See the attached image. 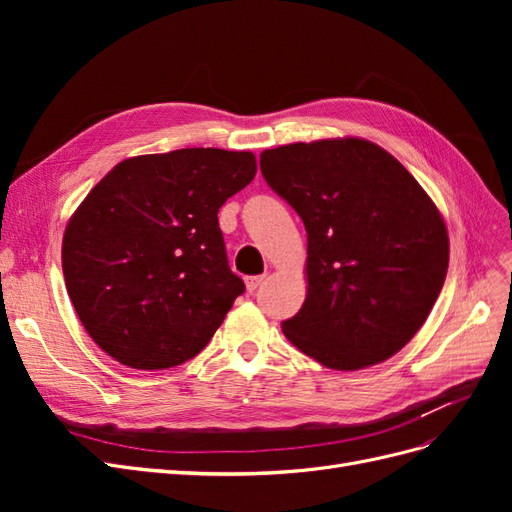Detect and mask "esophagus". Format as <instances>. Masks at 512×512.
I'll use <instances>...</instances> for the list:
<instances>
[{"label":"esophagus","mask_w":512,"mask_h":512,"mask_svg":"<svg viewBox=\"0 0 512 512\" xmlns=\"http://www.w3.org/2000/svg\"><path fill=\"white\" fill-rule=\"evenodd\" d=\"M265 280H267V275H254V277H245V286H247V290L250 292H256L262 284H265Z\"/></svg>","instance_id":"esophagus-1"}]
</instances>
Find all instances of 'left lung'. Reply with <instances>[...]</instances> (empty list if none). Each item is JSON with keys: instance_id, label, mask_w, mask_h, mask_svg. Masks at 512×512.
<instances>
[{"instance_id": "obj_1", "label": "left lung", "mask_w": 512, "mask_h": 512, "mask_svg": "<svg viewBox=\"0 0 512 512\" xmlns=\"http://www.w3.org/2000/svg\"><path fill=\"white\" fill-rule=\"evenodd\" d=\"M260 170L307 232V297L282 322L284 335L339 371L391 359L446 280L438 207L389 151L363 138L267 149Z\"/></svg>"}]
</instances>
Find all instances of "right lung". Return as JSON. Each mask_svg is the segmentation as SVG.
I'll list each match as a JSON object with an SVG mask.
<instances>
[{
  "mask_svg": "<svg viewBox=\"0 0 512 512\" xmlns=\"http://www.w3.org/2000/svg\"><path fill=\"white\" fill-rule=\"evenodd\" d=\"M256 175L250 151L177 149L119 162L66 226L70 301L89 337L134 369L190 361L245 284L218 211Z\"/></svg>",
  "mask_w": 512,
  "mask_h": 512,
  "instance_id": "1",
  "label": "right lung"
}]
</instances>
